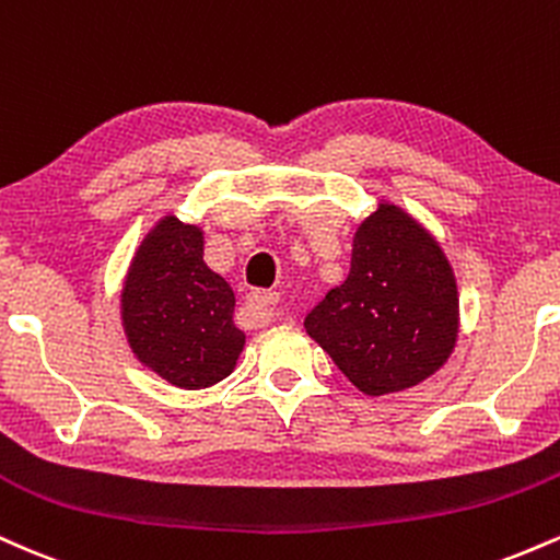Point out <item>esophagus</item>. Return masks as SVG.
Returning <instances> with one entry per match:
<instances>
[{
	"label": "esophagus",
	"instance_id": "obj_1",
	"mask_svg": "<svg viewBox=\"0 0 560 560\" xmlns=\"http://www.w3.org/2000/svg\"><path fill=\"white\" fill-rule=\"evenodd\" d=\"M279 307V294L276 292H253L247 298V311H253V316L268 320Z\"/></svg>",
	"mask_w": 560,
	"mask_h": 560
}]
</instances>
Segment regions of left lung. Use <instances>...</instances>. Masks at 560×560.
Wrapping results in <instances>:
<instances>
[{"instance_id": "left-lung-1", "label": "left lung", "mask_w": 560, "mask_h": 560, "mask_svg": "<svg viewBox=\"0 0 560 560\" xmlns=\"http://www.w3.org/2000/svg\"><path fill=\"white\" fill-rule=\"evenodd\" d=\"M305 331L363 395L436 374L458 342V287L440 242L378 202L352 236L350 273L307 313Z\"/></svg>"}]
</instances>
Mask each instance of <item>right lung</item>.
<instances>
[{
  "label": "right lung",
  "instance_id": "add662e5",
  "mask_svg": "<svg viewBox=\"0 0 560 560\" xmlns=\"http://www.w3.org/2000/svg\"><path fill=\"white\" fill-rule=\"evenodd\" d=\"M202 249V229L176 215L160 218L133 253L120 292V320L133 355L182 389L213 387L244 350L234 289L210 271Z\"/></svg>",
  "mask_w": 560,
  "mask_h": 560
}]
</instances>
